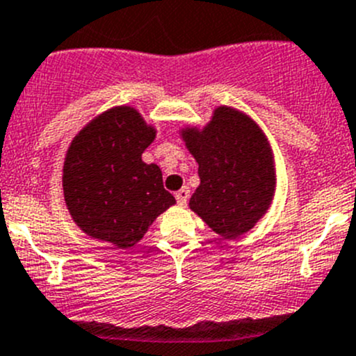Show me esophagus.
<instances>
[{"label":"esophagus","mask_w":356,"mask_h":356,"mask_svg":"<svg viewBox=\"0 0 356 356\" xmlns=\"http://www.w3.org/2000/svg\"><path fill=\"white\" fill-rule=\"evenodd\" d=\"M175 197H176V202H178V204H180V206H185V204H187L188 197H191V191H188L187 187L180 188V191L176 192Z\"/></svg>","instance_id":"1"}]
</instances>
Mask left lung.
<instances>
[{
  "label": "left lung",
  "instance_id": "left-lung-1",
  "mask_svg": "<svg viewBox=\"0 0 356 356\" xmlns=\"http://www.w3.org/2000/svg\"><path fill=\"white\" fill-rule=\"evenodd\" d=\"M199 164L191 209L225 239L245 234L264 216L274 195V162L267 138L241 111L216 108L202 129L181 131Z\"/></svg>",
  "mask_w": 356,
  "mask_h": 356
}]
</instances>
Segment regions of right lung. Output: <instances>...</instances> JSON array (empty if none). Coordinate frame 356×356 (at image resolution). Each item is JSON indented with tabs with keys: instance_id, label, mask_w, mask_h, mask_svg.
<instances>
[{
	"instance_id": "obj_1",
	"label": "right lung",
	"mask_w": 356,
	"mask_h": 356,
	"mask_svg": "<svg viewBox=\"0 0 356 356\" xmlns=\"http://www.w3.org/2000/svg\"><path fill=\"white\" fill-rule=\"evenodd\" d=\"M154 140V127L131 106L104 111L74 136L63 169L64 201L86 234L131 248L175 204L161 168L141 161Z\"/></svg>"
}]
</instances>
